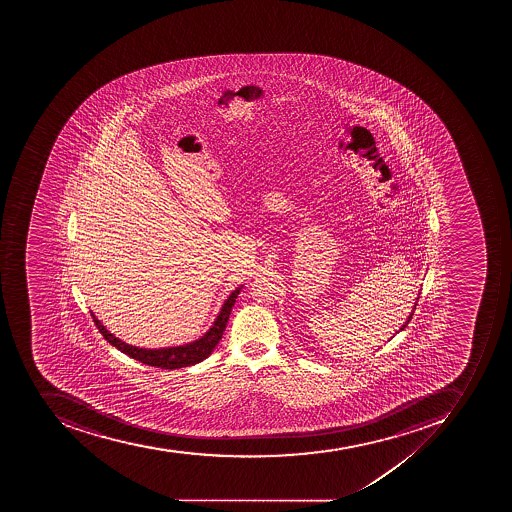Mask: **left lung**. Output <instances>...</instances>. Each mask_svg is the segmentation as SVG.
<instances>
[{"label":"left lung","mask_w":512,"mask_h":512,"mask_svg":"<svg viewBox=\"0 0 512 512\" xmlns=\"http://www.w3.org/2000/svg\"><path fill=\"white\" fill-rule=\"evenodd\" d=\"M411 317H413V312H411L410 317H408L407 322L403 323L402 328H400L399 331H402L403 328H407L408 323H410ZM399 331H397V333H399Z\"/></svg>","instance_id":"obj_1"}]
</instances>
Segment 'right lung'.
Listing matches in <instances>:
<instances>
[{"mask_svg":"<svg viewBox=\"0 0 512 512\" xmlns=\"http://www.w3.org/2000/svg\"><path fill=\"white\" fill-rule=\"evenodd\" d=\"M240 290H242V286L230 293L210 331L203 338L198 339L195 343L186 344V346L166 347V349H141V347L131 346V344L123 343L121 339L115 338L110 331L105 330V326L97 320L96 315H91H93V322L96 323L97 330L101 331L102 336L113 347H117L118 351L145 363V365H150V367L176 370V368L190 367V365L200 363L214 351V347L218 346L219 339L222 338V333L226 331L227 320H229L230 312H232Z\"/></svg>","mask_w":512,"mask_h":512,"instance_id":"obj_1","label":"right lung"}]
</instances>
